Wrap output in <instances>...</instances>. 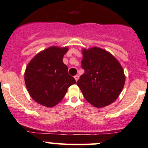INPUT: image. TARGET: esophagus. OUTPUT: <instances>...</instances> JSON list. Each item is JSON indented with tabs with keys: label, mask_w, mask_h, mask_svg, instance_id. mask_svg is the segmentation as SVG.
<instances>
[{
	"label": "esophagus",
	"mask_w": 148,
	"mask_h": 148,
	"mask_svg": "<svg viewBox=\"0 0 148 148\" xmlns=\"http://www.w3.org/2000/svg\"><path fill=\"white\" fill-rule=\"evenodd\" d=\"M74 78H75V81H77V80H78V79H79V75H76L74 76Z\"/></svg>",
	"instance_id": "obj_1"
}]
</instances>
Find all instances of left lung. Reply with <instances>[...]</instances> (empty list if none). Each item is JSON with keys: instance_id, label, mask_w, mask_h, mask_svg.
I'll use <instances>...</instances> for the list:
<instances>
[{"instance_id": "1", "label": "left lung", "mask_w": 148, "mask_h": 148, "mask_svg": "<svg viewBox=\"0 0 148 148\" xmlns=\"http://www.w3.org/2000/svg\"><path fill=\"white\" fill-rule=\"evenodd\" d=\"M81 67L84 70L77 84L84 97L94 107L110 105L117 99L125 82L118 61L110 53L99 47L83 49Z\"/></svg>"}]
</instances>
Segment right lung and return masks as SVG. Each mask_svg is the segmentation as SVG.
<instances>
[{"mask_svg": "<svg viewBox=\"0 0 148 148\" xmlns=\"http://www.w3.org/2000/svg\"><path fill=\"white\" fill-rule=\"evenodd\" d=\"M67 51V47H49L28 64L25 83L30 96L38 103L46 107L56 106L64 97L68 88L76 82L63 62Z\"/></svg>", "mask_w": 148, "mask_h": 148, "instance_id": "add662e5", "label": "right lung"}]
</instances>
